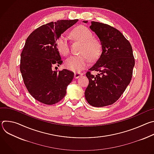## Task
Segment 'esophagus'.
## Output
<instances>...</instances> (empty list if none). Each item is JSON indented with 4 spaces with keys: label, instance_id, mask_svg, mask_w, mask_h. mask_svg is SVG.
<instances>
[{
    "label": "esophagus",
    "instance_id": "esophagus-1",
    "mask_svg": "<svg viewBox=\"0 0 154 154\" xmlns=\"http://www.w3.org/2000/svg\"><path fill=\"white\" fill-rule=\"evenodd\" d=\"M82 75H83V74H82V73L75 72V73H74V78H75V79H78L79 77H80L82 76Z\"/></svg>",
    "mask_w": 154,
    "mask_h": 154
}]
</instances>
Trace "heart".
<instances>
[{"label": "heart", "mask_w": 154, "mask_h": 154, "mask_svg": "<svg viewBox=\"0 0 154 154\" xmlns=\"http://www.w3.org/2000/svg\"><path fill=\"white\" fill-rule=\"evenodd\" d=\"M71 35L74 39L83 42L80 54L85 55L70 57L66 61L65 66L69 70L79 72L86 67L88 63L86 55L91 60H95L99 57L101 52V45L97 39L93 38V33L90 29L83 26L74 28L71 32ZM56 45L63 55L66 56L69 54V39L66 35H61L58 38Z\"/></svg>", "instance_id": "b5f03b06"}]
</instances>
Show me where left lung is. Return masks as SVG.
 <instances>
[{"instance_id":"left-lung-1","label":"left lung","mask_w":154,"mask_h":154,"mask_svg":"<svg viewBox=\"0 0 154 154\" xmlns=\"http://www.w3.org/2000/svg\"><path fill=\"white\" fill-rule=\"evenodd\" d=\"M90 28L100 40L102 54L86 74L89 84L85 96L90 105L102 107L115 103L124 92L132 77L135 59L130 43L118 30L94 21ZM93 70L97 75L91 74Z\"/></svg>"}]
</instances>
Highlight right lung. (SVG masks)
Listing matches in <instances>:
<instances>
[{
  "instance_id": "right-lung-1",
  "label": "right lung",
  "mask_w": 154,
  "mask_h": 154,
  "mask_svg": "<svg viewBox=\"0 0 154 154\" xmlns=\"http://www.w3.org/2000/svg\"><path fill=\"white\" fill-rule=\"evenodd\" d=\"M78 20L51 22L34 30L26 41L20 55V71L29 93L42 103L60 102L74 78L72 71L63 69L57 72L52 67L63 63L56 45L58 38Z\"/></svg>"
}]
</instances>
